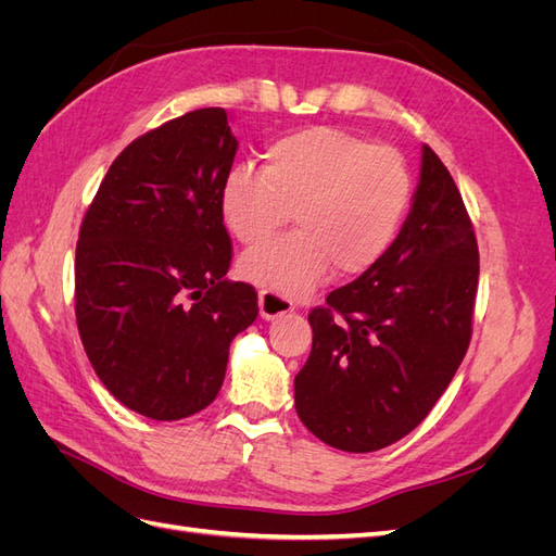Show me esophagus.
Segmentation results:
<instances>
[{
    "label": "esophagus",
    "instance_id": "esophagus-1",
    "mask_svg": "<svg viewBox=\"0 0 556 556\" xmlns=\"http://www.w3.org/2000/svg\"><path fill=\"white\" fill-rule=\"evenodd\" d=\"M290 311H294V304L288 296H282L271 290H260V315L264 319H274V317H278L282 313H290Z\"/></svg>",
    "mask_w": 556,
    "mask_h": 556
}]
</instances>
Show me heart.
<instances>
[{
	"mask_svg": "<svg viewBox=\"0 0 556 556\" xmlns=\"http://www.w3.org/2000/svg\"><path fill=\"white\" fill-rule=\"evenodd\" d=\"M410 204V174L394 148L336 127H311L264 150V172L237 166L220 192L231 237L252 245L292 220L290 237L241 257V274L271 292L306 294L331 264L343 276L392 248Z\"/></svg>",
	"mask_w": 556,
	"mask_h": 556,
	"instance_id": "heart-1",
	"label": "heart"
}]
</instances>
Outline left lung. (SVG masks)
Instances as JSON below:
<instances>
[{
	"label": "left lung",
	"instance_id": "1",
	"mask_svg": "<svg viewBox=\"0 0 556 556\" xmlns=\"http://www.w3.org/2000/svg\"><path fill=\"white\" fill-rule=\"evenodd\" d=\"M478 260L457 185L425 146L392 248L308 315L313 348L294 378V406L311 433L345 452H376L422 422L468 350Z\"/></svg>",
	"mask_w": 556,
	"mask_h": 556
}]
</instances>
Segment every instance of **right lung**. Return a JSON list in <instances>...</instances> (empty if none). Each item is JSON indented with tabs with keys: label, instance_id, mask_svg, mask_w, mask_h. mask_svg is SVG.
Here are the masks:
<instances>
[{
	"label": "right lung",
	"instance_id": "obj_1",
	"mask_svg": "<svg viewBox=\"0 0 556 556\" xmlns=\"http://www.w3.org/2000/svg\"><path fill=\"white\" fill-rule=\"evenodd\" d=\"M239 141L225 109L146 131L111 164L76 245V325L106 390L160 422L204 410L260 313L231 282L220 192Z\"/></svg>",
	"mask_w": 556,
	"mask_h": 556
}]
</instances>
